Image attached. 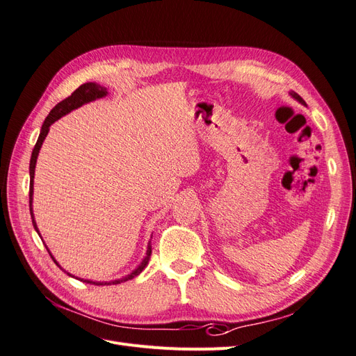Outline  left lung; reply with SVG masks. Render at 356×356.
Listing matches in <instances>:
<instances>
[{
  "mask_svg": "<svg viewBox=\"0 0 356 356\" xmlns=\"http://www.w3.org/2000/svg\"><path fill=\"white\" fill-rule=\"evenodd\" d=\"M289 95H291V96H293V98H294L296 101H298L300 104H303V105H306V102L303 101V98H301V96H300V95H297L296 92H289Z\"/></svg>",
  "mask_w": 356,
  "mask_h": 356,
  "instance_id": "left-lung-1",
  "label": "left lung"
}]
</instances>
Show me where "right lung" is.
Listing matches in <instances>:
<instances>
[{
    "instance_id": "1",
    "label": "right lung",
    "mask_w": 356,
    "mask_h": 356,
    "mask_svg": "<svg viewBox=\"0 0 356 356\" xmlns=\"http://www.w3.org/2000/svg\"><path fill=\"white\" fill-rule=\"evenodd\" d=\"M108 95V90H106L104 86L101 84H96V83H84L81 84L79 89H75L74 93L71 96H68L67 99L60 101L55 108H53L49 115L46 117L44 123H42L41 126V131H40V135H38V139H37V144L34 147V149H32V154H31V161H29V212H31V218H32V224H34V229L37 230V233L40 234L38 232V227H37V222H35V218H34V211H32V195H34V175H35V165H37V159H38V153H40V148L42 145V143H44V139L50 131V126L55 123L56 120H59L60 117L67 115L68 113H71L72 110H77L80 108L81 105L84 104H89L92 101H96V99H101V98H105V96ZM47 248V246H46ZM49 251V248H47ZM50 257L53 258V261L56 263V266H59V263L55 260V257L51 255V252L49 251ZM149 255H152V243L148 242V246H147V255L144 257V260L141 261V264H139L135 270L132 273H129L120 279H114V281H108V282H96V281H89V279H81V277H77L79 281H83L86 284H95V285H117V284H122V282H126V281H131V279H134L135 276H138L139 273H141L145 266L148 264V260H149ZM60 267V266H59ZM62 268V267H60ZM63 270V268H62ZM67 275L72 276L71 273H68L67 270H63Z\"/></svg>"
}]
</instances>
